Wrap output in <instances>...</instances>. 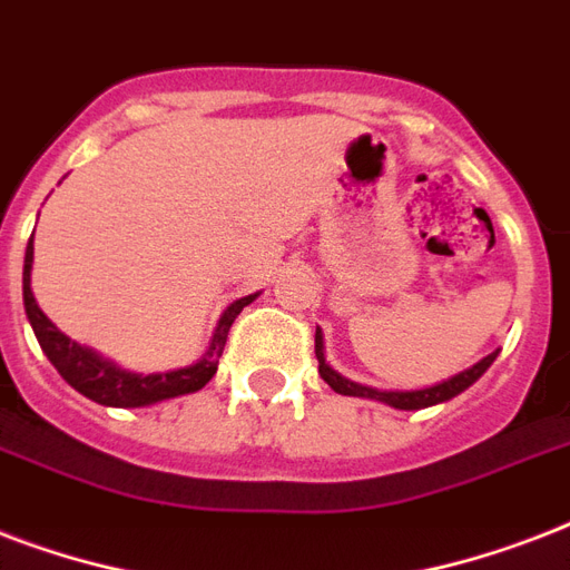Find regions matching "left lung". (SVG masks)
<instances>
[{
    "mask_svg": "<svg viewBox=\"0 0 570 570\" xmlns=\"http://www.w3.org/2000/svg\"><path fill=\"white\" fill-rule=\"evenodd\" d=\"M497 352H491L488 357H482L479 364H473L464 373L452 375L450 381H441V384H434V387H423V390H375V387H364V384H357V381L343 379L340 373H334L328 364H325V352H322V331L316 328V361H320V375L331 384L334 393H343V396H361V399H375V402H384L390 407H399V411H420V407L438 405V402H446V399L459 396L461 390H468L479 375L485 373L488 366L494 364Z\"/></svg>",
    "mask_w": 570,
    "mask_h": 570,
    "instance_id": "obj_1",
    "label": "left lung"
}]
</instances>
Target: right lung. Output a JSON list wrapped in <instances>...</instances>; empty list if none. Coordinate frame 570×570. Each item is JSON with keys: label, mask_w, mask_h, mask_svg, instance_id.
<instances>
[{"label": "right lung", "mask_w": 570, "mask_h": 570, "mask_svg": "<svg viewBox=\"0 0 570 570\" xmlns=\"http://www.w3.org/2000/svg\"><path fill=\"white\" fill-rule=\"evenodd\" d=\"M31 239L29 248H26V266H22V304H26V316H29L31 328H35V337H38L43 355L49 357V364L56 366L61 379L70 384L73 390H79L82 396L100 402V405L109 407H141L154 405V402H163V399L183 396V393H195L213 379L215 370H218V357L224 352V343H227V331H230L233 320L239 316L242 307H248L257 295H245L239 302H233L227 311H224L218 328H215L213 346L206 352L197 364L183 366V370H174V373H156V375H138L127 373V370H118L111 361H102L100 355H94L91 348H82L79 343H73L70 337H65L61 331L52 325V322L43 316V311L35 302L31 295Z\"/></svg>", "instance_id": "add662e5"}]
</instances>
